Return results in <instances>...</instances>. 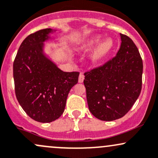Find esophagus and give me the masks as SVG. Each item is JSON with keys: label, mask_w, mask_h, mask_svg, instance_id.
Listing matches in <instances>:
<instances>
[{"label": "esophagus", "mask_w": 158, "mask_h": 158, "mask_svg": "<svg viewBox=\"0 0 158 158\" xmlns=\"http://www.w3.org/2000/svg\"><path fill=\"white\" fill-rule=\"evenodd\" d=\"M84 80V74L83 73H81L79 75V78H78V81L79 83H82Z\"/></svg>", "instance_id": "esophagus-1"}]
</instances>
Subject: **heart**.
I'll return each instance as SVG.
<instances>
[{
	"instance_id": "b5f03b06",
	"label": "heart",
	"mask_w": 158,
	"mask_h": 158,
	"mask_svg": "<svg viewBox=\"0 0 158 158\" xmlns=\"http://www.w3.org/2000/svg\"><path fill=\"white\" fill-rule=\"evenodd\" d=\"M99 42V38H95L93 40H89L86 45H84V48L85 49H89L92 48L94 47L95 45L97 44ZM111 47V43L109 40H106V41L103 42L102 44H101L98 48L95 50V52L93 54V59L95 61L100 60L101 59H102L103 57H105L106 56V54L109 52L110 49Z\"/></svg>"
}]
</instances>
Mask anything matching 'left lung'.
I'll return each mask as SVG.
<instances>
[{
    "label": "left lung",
    "mask_w": 158,
    "mask_h": 158,
    "mask_svg": "<svg viewBox=\"0 0 158 158\" xmlns=\"http://www.w3.org/2000/svg\"><path fill=\"white\" fill-rule=\"evenodd\" d=\"M120 38L121 44L115 56L84 73L88 107L101 120L111 121L124 116L142 89V57L131 38L123 34Z\"/></svg>",
    "instance_id": "obj_1"
}]
</instances>
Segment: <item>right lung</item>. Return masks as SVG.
I'll use <instances>...</instances> for the list:
<instances>
[{
	"instance_id": "right-lung-1",
	"label": "right lung",
	"mask_w": 158,
	"mask_h": 158,
	"mask_svg": "<svg viewBox=\"0 0 158 158\" xmlns=\"http://www.w3.org/2000/svg\"><path fill=\"white\" fill-rule=\"evenodd\" d=\"M51 28L28 35L20 45L13 62L15 93L25 113L36 121L50 123L64 112L78 72H65L42 52L43 42Z\"/></svg>"
}]
</instances>
